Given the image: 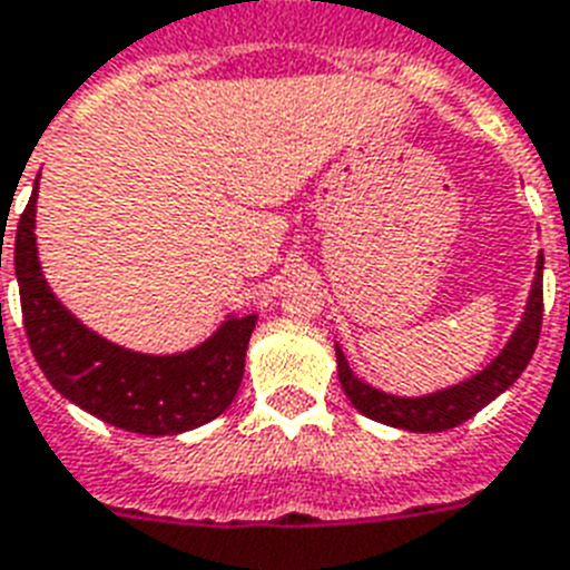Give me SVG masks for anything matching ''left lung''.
Here are the masks:
<instances>
[{
  "mask_svg": "<svg viewBox=\"0 0 570 570\" xmlns=\"http://www.w3.org/2000/svg\"><path fill=\"white\" fill-rule=\"evenodd\" d=\"M542 274H544V253L535 258V274L530 282L528 305L521 312L519 326L512 328L510 341L501 346L495 358L489 361L483 370H478L469 379L440 387L434 393H422V396H396V393H384L373 387L370 381L358 379L352 373L350 361L343 355L341 343H335L337 355V379L352 402V407L370 420L381 422L390 428H404L413 434H434V431H449V428L463 425L472 420L474 413L487 407L492 399H498L504 390H510L524 366L530 364L539 343V328H542Z\"/></svg>",
  "mask_w": 570,
  "mask_h": 570,
  "instance_id": "1",
  "label": "left lung"
}]
</instances>
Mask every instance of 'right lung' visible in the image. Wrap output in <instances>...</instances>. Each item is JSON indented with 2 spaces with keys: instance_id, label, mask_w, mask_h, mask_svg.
Here are the masks:
<instances>
[{
  "instance_id": "right-lung-1",
  "label": "right lung",
  "mask_w": 570,
  "mask_h": 570,
  "mask_svg": "<svg viewBox=\"0 0 570 570\" xmlns=\"http://www.w3.org/2000/svg\"><path fill=\"white\" fill-rule=\"evenodd\" d=\"M37 189L40 177L17 224L13 271L28 346L51 387L101 422L145 436L183 434L227 411L242 387L258 314H227L206 341L171 355L107 341L83 326L42 276L35 235Z\"/></svg>"
}]
</instances>
